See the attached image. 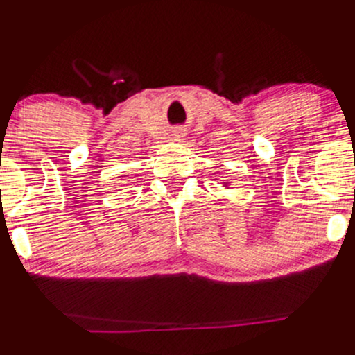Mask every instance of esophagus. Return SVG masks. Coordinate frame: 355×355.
Segmentation results:
<instances>
[{
    "label": "esophagus",
    "instance_id": "esophagus-1",
    "mask_svg": "<svg viewBox=\"0 0 355 355\" xmlns=\"http://www.w3.org/2000/svg\"><path fill=\"white\" fill-rule=\"evenodd\" d=\"M184 136H186V131L182 128H176L173 131V137L176 141H182V139H184Z\"/></svg>",
    "mask_w": 355,
    "mask_h": 355
}]
</instances>
